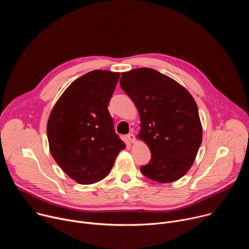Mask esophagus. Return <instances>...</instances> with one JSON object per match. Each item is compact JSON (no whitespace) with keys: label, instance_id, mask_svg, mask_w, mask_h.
<instances>
[{"label":"esophagus","instance_id":"1","mask_svg":"<svg viewBox=\"0 0 249 249\" xmlns=\"http://www.w3.org/2000/svg\"><path fill=\"white\" fill-rule=\"evenodd\" d=\"M127 138H128V140H129V142H130V143H135V142H136V138H135V135L133 134V133H131V134H128L127 135Z\"/></svg>","mask_w":249,"mask_h":249}]
</instances>
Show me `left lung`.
Masks as SVG:
<instances>
[{
	"label": "left lung",
	"instance_id": "1",
	"mask_svg": "<svg viewBox=\"0 0 249 249\" xmlns=\"http://www.w3.org/2000/svg\"><path fill=\"white\" fill-rule=\"evenodd\" d=\"M120 86L139 111L137 137L152 153L141 172L160 183L178 180L192 166L202 143L195 99L180 84L150 68L122 73Z\"/></svg>",
	"mask_w": 249,
	"mask_h": 249
}]
</instances>
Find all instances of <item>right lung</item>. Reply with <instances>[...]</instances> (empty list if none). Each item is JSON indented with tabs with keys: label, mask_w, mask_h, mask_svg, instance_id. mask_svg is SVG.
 I'll list each match as a JSON object with an SVG mask.
<instances>
[{
	"label": "right lung",
	"mask_w": 249,
	"mask_h": 249,
	"mask_svg": "<svg viewBox=\"0 0 249 249\" xmlns=\"http://www.w3.org/2000/svg\"><path fill=\"white\" fill-rule=\"evenodd\" d=\"M120 73L94 70L71 84L47 122L50 153L62 170L79 184H93L111 170L126 148L115 134L107 106Z\"/></svg>",
	"instance_id": "obj_1"
}]
</instances>
